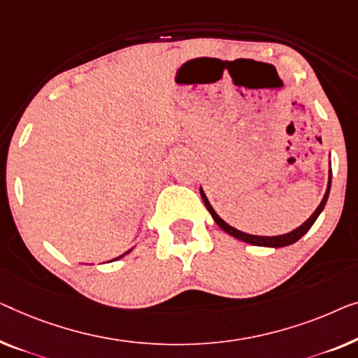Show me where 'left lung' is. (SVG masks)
I'll use <instances>...</instances> for the list:
<instances>
[{"label": "left lung", "mask_w": 358, "mask_h": 358, "mask_svg": "<svg viewBox=\"0 0 358 358\" xmlns=\"http://www.w3.org/2000/svg\"><path fill=\"white\" fill-rule=\"evenodd\" d=\"M329 166H331V163H329ZM329 190H331V169H329V178H328V187H326L324 196H323V200H321V203L318 205V208L315 210L313 215L310 216L308 220L303 222V224H300V226L297 227V229L287 232V234H281V236H253V234H247V232H242V231H239V229H236V227L229 226L226 221H222L221 217L217 216V213L213 210V206L210 205V201H208V199H206L205 192H203V189H201V187H200V195H201V199H203V203H205V206H206V210L210 211L211 217H213L216 224L220 226L222 231L227 232V234L232 236V237H236V239H239V241H242V242L252 243V245L279 248V247H287V245H291V243H295V242H297V241L300 239V237L307 234L310 227L313 226V222L317 221V217L320 216L321 211H323L326 201H328Z\"/></svg>", "instance_id": "8db88e82"}]
</instances>
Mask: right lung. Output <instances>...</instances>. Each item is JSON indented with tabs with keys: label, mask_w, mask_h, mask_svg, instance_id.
Returning a JSON list of instances; mask_svg holds the SVG:
<instances>
[{
	"label": "right lung",
	"mask_w": 358,
	"mask_h": 358,
	"mask_svg": "<svg viewBox=\"0 0 358 358\" xmlns=\"http://www.w3.org/2000/svg\"><path fill=\"white\" fill-rule=\"evenodd\" d=\"M129 252H131V250H129ZM129 252H126V253H129ZM126 253H124V255H126ZM124 255H121V257H124ZM121 257H117V258H121ZM117 258H116V260H117Z\"/></svg>",
	"instance_id": "obj_1"
}]
</instances>
